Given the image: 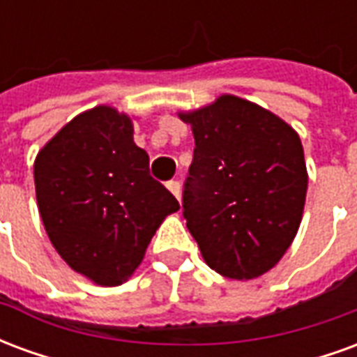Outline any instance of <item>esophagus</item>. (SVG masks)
<instances>
[{
  "instance_id": "esophagus-1",
  "label": "esophagus",
  "mask_w": 357,
  "mask_h": 357,
  "mask_svg": "<svg viewBox=\"0 0 357 357\" xmlns=\"http://www.w3.org/2000/svg\"><path fill=\"white\" fill-rule=\"evenodd\" d=\"M166 187H168V191H170V193L179 201V197H181V187H179L178 181H168V183H166Z\"/></svg>"
}]
</instances>
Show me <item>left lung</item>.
<instances>
[{
	"label": "left lung",
	"instance_id": "8db88e82",
	"mask_svg": "<svg viewBox=\"0 0 357 357\" xmlns=\"http://www.w3.org/2000/svg\"><path fill=\"white\" fill-rule=\"evenodd\" d=\"M178 114L195 137L183 216L204 262L237 281L264 275L291 247L304 214L307 170L298 133L229 93Z\"/></svg>",
	"mask_w": 357,
	"mask_h": 357
}]
</instances>
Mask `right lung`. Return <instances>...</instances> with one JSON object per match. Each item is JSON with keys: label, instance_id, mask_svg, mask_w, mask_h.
<instances>
[{"label": "right lung", "instance_id": "1", "mask_svg": "<svg viewBox=\"0 0 357 357\" xmlns=\"http://www.w3.org/2000/svg\"><path fill=\"white\" fill-rule=\"evenodd\" d=\"M43 227L59 256L91 283H126L176 197L149 174L126 112L97 105L74 116L36 156Z\"/></svg>", "mask_w": 357, "mask_h": 357}]
</instances>
